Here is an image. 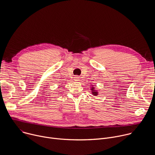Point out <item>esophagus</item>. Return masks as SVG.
<instances>
[{"mask_svg":"<svg viewBox=\"0 0 155 155\" xmlns=\"http://www.w3.org/2000/svg\"><path fill=\"white\" fill-rule=\"evenodd\" d=\"M79 79H80V77L78 76H75L74 77V80H75V81H78Z\"/></svg>","mask_w":155,"mask_h":155,"instance_id":"34e87169","label":"esophagus"}]
</instances>
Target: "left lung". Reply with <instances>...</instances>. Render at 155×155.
<instances>
[{
  "label": "left lung",
  "instance_id": "1",
  "mask_svg": "<svg viewBox=\"0 0 155 155\" xmlns=\"http://www.w3.org/2000/svg\"><path fill=\"white\" fill-rule=\"evenodd\" d=\"M94 88H91V91H92V93H93V94H94V95H97V92H96V91H94V89H93Z\"/></svg>",
  "mask_w": 155,
  "mask_h": 155
}]
</instances>
